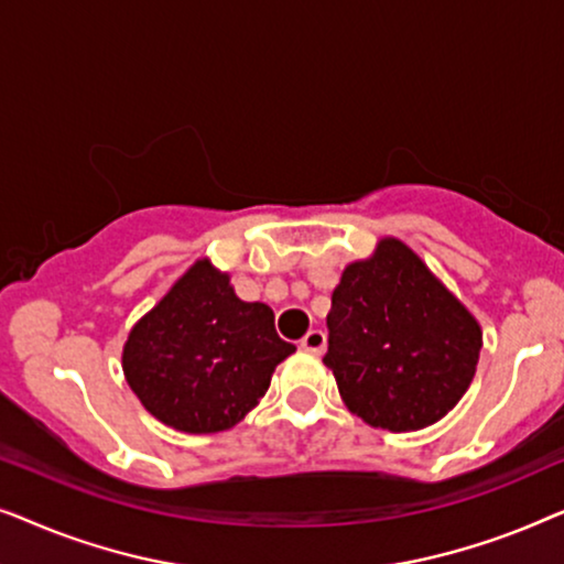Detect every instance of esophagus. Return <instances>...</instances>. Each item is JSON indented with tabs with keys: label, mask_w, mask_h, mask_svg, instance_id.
Instances as JSON below:
<instances>
[{
	"label": "esophagus",
	"mask_w": 564,
	"mask_h": 564,
	"mask_svg": "<svg viewBox=\"0 0 564 564\" xmlns=\"http://www.w3.org/2000/svg\"><path fill=\"white\" fill-rule=\"evenodd\" d=\"M300 346L311 354H323L326 351V334H323L321 328H311L303 338H300Z\"/></svg>",
	"instance_id": "1"
}]
</instances>
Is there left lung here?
<instances>
[{
    "label": "left lung",
    "instance_id": "8db88e82",
    "mask_svg": "<svg viewBox=\"0 0 564 564\" xmlns=\"http://www.w3.org/2000/svg\"><path fill=\"white\" fill-rule=\"evenodd\" d=\"M326 323L323 365L346 408L398 434L442 421L467 392L482 349L475 315L395 236L344 269Z\"/></svg>",
    "mask_w": 564,
    "mask_h": 564
}]
</instances>
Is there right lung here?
<instances>
[{"label": "right lung", "mask_w": 564, "mask_h": 564, "mask_svg": "<svg viewBox=\"0 0 564 564\" xmlns=\"http://www.w3.org/2000/svg\"><path fill=\"white\" fill-rule=\"evenodd\" d=\"M295 351L264 303L236 295L230 274L197 259L130 328L122 372L153 419L184 434L234 429Z\"/></svg>", "instance_id": "obj_1"}]
</instances>
